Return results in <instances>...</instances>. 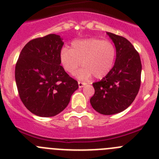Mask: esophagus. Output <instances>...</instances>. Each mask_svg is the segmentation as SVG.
<instances>
[{
    "mask_svg": "<svg viewBox=\"0 0 159 159\" xmlns=\"http://www.w3.org/2000/svg\"><path fill=\"white\" fill-rule=\"evenodd\" d=\"M78 84H79V88H82L83 87L86 85V83H83V82H80V81H79Z\"/></svg>",
    "mask_w": 159,
    "mask_h": 159,
    "instance_id": "obj_1",
    "label": "esophagus"
}]
</instances>
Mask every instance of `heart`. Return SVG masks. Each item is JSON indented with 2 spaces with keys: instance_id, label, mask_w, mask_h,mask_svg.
<instances>
[{
  "instance_id": "heart-1",
  "label": "heart",
  "mask_w": 159,
  "mask_h": 159,
  "mask_svg": "<svg viewBox=\"0 0 159 159\" xmlns=\"http://www.w3.org/2000/svg\"><path fill=\"white\" fill-rule=\"evenodd\" d=\"M116 57L115 45L109 40L89 38L75 40L71 49L64 48L60 52V62L64 70L74 74L80 67L84 68L76 74L78 79L87 80L92 75L102 79L111 71Z\"/></svg>"
}]
</instances>
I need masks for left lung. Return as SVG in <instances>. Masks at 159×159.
I'll list each match as a JSON object with an SVG mask.
<instances>
[{
    "label": "left lung",
    "mask_w": 159,
    "mask_h": 159,
    "mask_svg": "<svg viewBox=\"0 0 159 159\" xmlns=\"http://www.w3.org/2000/svg\"><path fill=\"white\" fill-rule=\"evenodd\" d=\"M107 34L116 46V63L106 76L92 84L95 94L90 102L97 112L110 116L124 111L134 100L141 84L142 64L129 40L111 32Z\"/></svg>",
    "instance_id": "1"
}]
</instances>
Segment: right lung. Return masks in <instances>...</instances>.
Returning <instances> with one entry per match:
<instances>
[{"instance_id": "right-lung-1", "label": "right lung", "mask_w": 159, "mask_h": 159, "mask_svg": "<svg viewBox=\"0 0 159 159\" xmlns=\"http://www.w3.org/2000/svg\"><path fill=\"white\" fill-rule=\"evenodd\" d=\"M64 45L59 35L49 34L25 44L15 68V80L22 102L40 117H52L64 111L79 88L60 65Z\"/></svg>"}]
</instances>
